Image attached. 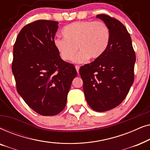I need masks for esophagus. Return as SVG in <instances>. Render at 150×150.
Returning a JSON list of instances; mask_svg holds the SVG:
<instances>
[{"instance_id": "34e87169", "label": "esophagus", "mask_w": 150, "mask_h": 150, "mask_svg": "<svg viewBox=\"0 0 150 150\" xmlns=\"http://www.w3.org/2000/svg\"><path fill=\"white\" fill-rule=\"evenodd\" d=\"M75 67H76V71H77V73L79 74V68H80V67L79 66V65H76Z\"/></svg>"}]
</instances>
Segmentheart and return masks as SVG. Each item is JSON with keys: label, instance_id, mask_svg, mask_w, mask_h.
Masks as SVG:
<instances>
[{"label": "heart", "instance_id": "b5f03b06", "mask_svg": "<svg viewBox=\"0 0 150 150\" xmlns=\"http://www.w3.org/2000/svg\"><path fill=\"white\" fill-rule=\"evenodd\" d=\"M65 37H57L54 44L61 58L70 61L75 57L76 63H83L89 58L97 59L103 54L110 40V30L101 21H79L73 22L64 28Z\"/></svg>", "mask_w": 150, "mask_h": 150}]
</instances>
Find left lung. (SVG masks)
I'll return each instance as SVG.
<instances>
[{
    "label": "left lung",
    "mask_w": 150,
    "mask_h": 150,
    "mask_svg": "<svg viewBox=\"0 0 150 150\" xmlns=\"http://www.w3.org/2000/svg\"><path fill=\"white\" fill-rule=\"evenodd\" d=\"M110 30L108 47L101 57L81 67L80 75L88 104L98 112L122 103L134 82L136 56L132 40L124 24L105 14L96 16Z\"/></svg>",
    "instance_id": "1"
}]
</instances>
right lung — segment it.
I'll return each mask as SVG.
<instances>
[{
	"label": "right lung",
	"instance_id": "right-lung-1",
	"mask_svg": "<svg viewBox=\"0 0 150 150\" xmlns=\"http://www.w3.org/2000/svg\"><path fill=\"white\" fill-rule=\"evenodd\" d=\"M58 22L39 20L24 26L13 46L12 72L17 91L41 115L52 116L64 109L74 65L63 61L54 40Z\"/></svg>",
	"mask_w": 150,
	"mask_h": 150
}]
</instances>
